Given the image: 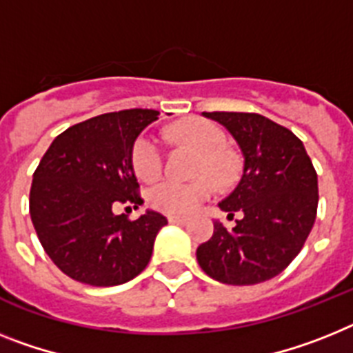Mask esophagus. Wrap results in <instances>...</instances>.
Listing matches in <instances>:
<instances>
[{"instance_id": "esophagus-1", "label": "esophagus", "mask_w": 353, "mask_h": 353, "mask_svg": "<svg viewBox=\"0 0 353 353\" xmlns=\"http://www.w3.org/2000/svg\"><path fill=\"white\" fill-rule=\"evenodd\" d=\"M168 222H186L188 221V217H186V215H177V213H170V215H168Z\"/></svg>"}]
</instances>
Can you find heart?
<instances>
[{
    "label": "heart",
    "mask_w": 353,
    "mask_h": 353,
    "mask_svg": "<svg viewBox=\"0 0 353 353\" xmlns=\"http://www.w3.org/2000/svg\"><path fill=\"white\" fill-rule=\"evenodd\" d=\"M174 136L183 143L199 150L195 165L197 179L177 181L161 179L149 190V203L156 210L167 213H190L197 210L217 192L221 185H232L241 172V159L233 150L226 149V132L210 120H190L174 129ZM131 163L136 176L154 179L163 172L165 149L152 134L138 136L132 143Z\"/></svg>",
    "instance_id": "b5f03b06"
}]
</instances>
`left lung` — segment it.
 <instances>
[{"instance_id":"left-lung-1","label":"left lung","mask_w":353,"mask_h":353,"mask_svg":"<svg viewBox=\"0 0 353 353\" xmlns=\"http://www.w3.org/2000/svg\"><path fill=\"white\" fill-rule=\"evenodd\" d=\"M232 132L244 154V174L219 206L233 230L213 224L197 248L208 276L228 285H254L283 271L301 251L318 212V174L298 136L256 112H204Z\"/></svg>"}]
</instances>
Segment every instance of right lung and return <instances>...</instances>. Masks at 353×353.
<instances>
[{
	"instance_id": "right-lung-1",
	"label": "right lung",
	"mask_w": 353,
	"mask_h": 353,
	"mask_svg": "<svg viewBox=\"0 0 353 353\" xmlns=\"http://www.w3.org/2000/svg\"><path fill=\"white\" fill-rule=\"evenodd\" d=\"M158 114L154 109H125L71 125L35 168L30 188L35 233L52 262L77 282L120 285L138 276L152 256L167 219L147 212L131 221L112 210L143 203L131 150Z\"/></svg>"
}]
</instances>
